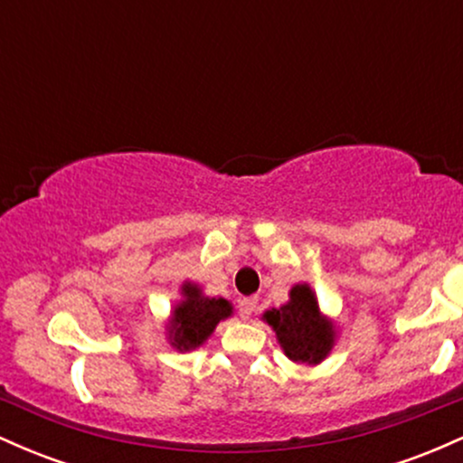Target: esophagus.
Wrapping results in <instances>:
<instances>
[{"mask_svg":"<svg viewBox=\"0 0 463 463\" xmlns=\"http://www.w3.org/2000/svg\"><path fill=\"white\" fill-rule=\"evenodd\" d=\"M254 309H257V298H254V296L239 300V313H241V317H250L254 313Z\"/></svg>","mask_w":463,"mask_h":463,"instance_id":"esophagus-1","label":"esophagus"}]
</instances>
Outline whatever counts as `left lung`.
I'll return each instance as SVG.
<instances>
[{"label": "left lung", "instance_id": "1", "mask_svg": "<svg viewBox=\"0 0 463 463\" xmlns=\"http://www.w3.org/2000/svg\"><path fill=\"white\" fill-rule=\"evenodd\" d=\"M263 317L274 326L276 337L289 359L320 364L333 346L331 324L322 320L317 302L307 285H296L291 289V302L268 311Z\"/></svg>", "mask_w": 463, "mask_h": 463}]
</instances>
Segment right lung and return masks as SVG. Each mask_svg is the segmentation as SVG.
Instances as JSON below:
<instances>
[{
    "label": "right lung",
    "instance_id": "right-lung-1",
    "mask_svg": "<svg viewBox=\"0 0 463 463\" xmlns=\"http://www.w3.org/2000/svg\"><path fill=\"white\" fill-rule=\"evenodd\" d=\"M187 300L180 302L174 311V346L195 348L213 333L217 322L231 316V305L224 298H202L194 285L183 287Z\"/></svg>",
    "mask_w": 463,
    "mask_h": 463
}]
</instances>
